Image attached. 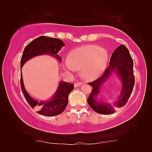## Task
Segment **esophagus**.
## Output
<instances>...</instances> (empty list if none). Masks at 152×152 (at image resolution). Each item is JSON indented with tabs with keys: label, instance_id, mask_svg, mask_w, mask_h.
Wrapping results in <instances>:
<instances>
[{
	"label": "esophagus",
	"instance_id": "34e87169",
	"mask_svg": "<svg viewBox=\"0 0 152 152\" xmlns=\"http://www.w3.org/2000/svg\"><path fill=\"white\" fill-rule=\"evenodd\" d=\"M82 83H79V82H77L74 83V88H77V87H80L81 86Z\"/></svg>",
	"mask_w": 152,
	"mask_h": 152
}]
</instances>
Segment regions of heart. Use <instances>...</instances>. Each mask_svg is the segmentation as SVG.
I'll return each mask as SVG.
<instances>
[{
	"label": "heart",
	"instance_id": "heart-1",
	"mask_svg": "<svg viewBox=\"0 0 152 152\" xmlns=\"http://www.w3.org/2000/svg\"><path fill=\"white\" fill-rule=\"evenodd\" d=\"M108 62V53L96 45L77 48L70 53V60L64 59V69L69 72L81 70L80 73L86 80H96L102 74Z\"/></svg>",
	"mask_w": 152,
	"mask_h": 152
}]
</instances>
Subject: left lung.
Masks as SVG:
<instances>
[{
	"label": "left lung",
	"mask_w": 152,
	"mask_h": 152,
	"mask_svg": "<svg viewBox=\"0 0 152 152\" xmlns=\"http://www.w3.org/2000/svg\"><path fill=\"white\" fill-rule=\"evenodd\" d=\"M114 73L122 83L121 94L117 101L110 104L98 99L102 85ZM93 89L88 99V103L93 110L100 114L109 115L115 112V108H121L127 102L134 85L133 61L129 51L124 45L118 47L113 52L109 66L104 74L94 82L88 83Z\"/></svg>",
	"instance_id": "left-lung-1"
}]
</instances>
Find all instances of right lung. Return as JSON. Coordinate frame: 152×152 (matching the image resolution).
Listing matches in <instances>:
<instances>
[{
    "label": "right lung",
    "instance_id": "1",
    "mask_svg": "<svg viewBox=\"0 0 152 152\" xmlns=\"http://www.w3.org/2000/svg\"><path fill=\"white\" fill-rule=\"evenodd\" d=\"M64 46V43L59 38L44 36L37 38L25 48L21 59V69H22L25 63L31 58L43 55H48L54 57L59 62H61V57L57 54ZM20 85L24 97L32 108H36L38 110V114L49 117L57 115L63 112L69 102L70 93L74 89L73 83L65 82L61 80L59 83L56 93L50 99L38 101L31 97L25 89L21 69Z\"/></svg>",
    "mask_w": 152,
    "mask_h": 152
}]
</instances>
